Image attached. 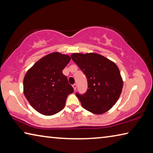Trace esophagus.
<instances>
[{
    "label": "esophagus",
    "instance_id": "esophagus-1",
    "mask_svg": "<svg viewBox=\"0 0 153 153\" xmlns=\"http://www.w3.org/2000/svg\"><path fill=\"white\" fill-rule=\"evenodd\" d=\"M72 86H73L74 90H76V88H77V84H73V85H72Z\"/></svg>",
    "mask_w": 153,
    "mask_h": 153
}]
</instances>
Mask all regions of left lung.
<instances>
[{"instance_id":"1","label":"left lung","mask_w":153,"mask_h":153,"mask_svg":"<svg viewBox=\"0 0 153 153\" xmlns=\"http://www.w3.org/2000/svg\"><path fill=\"white\" fill-rule=\"evenodd\" d=\"M71 57L87 78V91L83 94L76 93L82 107L97 115L111 109L123 88V79L118 67L97 53H74Z\"/></svg>"}]
</instances>
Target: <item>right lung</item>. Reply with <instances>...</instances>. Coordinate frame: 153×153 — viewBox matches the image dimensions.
Wrapping results in <instances>:
<instances>
[{"label":"right lung","mask_w":153,"mask_h":153,"mask_svg":"<svg viewBox=\"0 0 153 153\" xmlns=\"http://www.w3.org/2000/svg\"><path fill=\"white\" fill-rule=\"evenodd\" d=\"M71 58L53 53L38 61L27 71L24 92L31 106L45 115H53L63 109L67 96L74 92L63 70Z\"/></svg>","instance_id":"1"}]
</instances>
